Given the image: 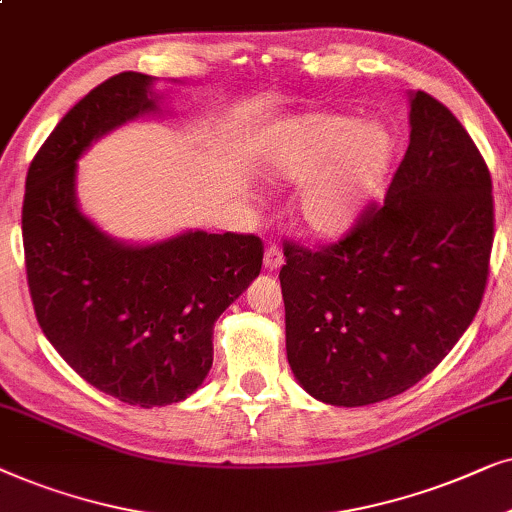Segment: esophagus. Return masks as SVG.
Instances as JSON below:
<instances>
[{"mask_svg":"<svg viewBox=\"0 0 512 512\" xmlns=\"http://www.w3.org/2000/svg\"><path fill=\"white\" fill-rule=\"evenodd\" d=\"M264 267H267L269 271H276L283 267V252L278 245H269V248L264 250Z\"/></svg>","mask_w":512,"mask_h":512,"instance_id":"esophagus-1","label":"esophagus"}]
</instances>
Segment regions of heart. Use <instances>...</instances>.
Segmentation results:
<instances>
[{"label":"heart","mask_w":512,"mask_h":512,"mask_svg":"<svg viewBox=\"0 0 512 512\" xmlns=\"http://www.w3.org/2000/svg\"><path fill=\"white\" fill-rule=\"evenodd\" d=\"M393 135L377 121L306 112L271 128L262 170L278 185H306L297 196L299 227L320 238L349 231L379 194L393 163Z\"/></svg>","instance_id":"1"}]
</instances>
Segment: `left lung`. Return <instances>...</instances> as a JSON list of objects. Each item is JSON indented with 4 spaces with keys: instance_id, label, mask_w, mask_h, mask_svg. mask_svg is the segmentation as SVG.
I'll return each instance as SVG.
<instances>
[{
    "instance_id": "8db88e82",
    "label": "left lung",
    "mask_w": 512,
    "mask_h": 512,
    "mask_svg": "<svg viewBox=\"0 0 512 512\" xmlns=\"http://www.w3.org/2000/svg\"><path fill=\"white\" fill-rule=\"evenodd\" d=\"M410 147L384 203L330 245L285 241V349L337 407L381 403L431 374L473 323L494 243L492 177L449 109L412 93Z\"/></svg>"
}]
</instances>
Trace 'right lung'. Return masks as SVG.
<instances>
[{
  "mask_svg": "<svg viewBox=\"0 0 512 512\" xmlns=\"http://www.w3.org/2000/svg\"><path fill=\"white\" fill-rule=\"evenodd\" d=\"M152 77L121 72L60 119L25 180L23 248L34 316L65 363L121 403H180L213 367V327L260 276L255 234L189 231L124 245L77 208V159L93 140L154 112Z\"/></svg>",
  "mask_w": 512,
  "mask_h": 512,
  "instance_id": "right-lung-1",
  "label": "right lung"
}]
</instances>
